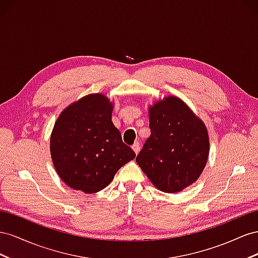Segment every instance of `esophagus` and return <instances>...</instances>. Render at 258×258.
<instances>
[{
  "mask_svg": "<svg viewBox=\"0 0 258 258\" xmlns=\"http://www.w3.org/2000/svg\"><path fill=\"white\" fill-rule=\"evenodd\" d=\"M132 149L134 150V152L137 154L138 152H139V150H141V148H139V143L138 142H136L133 146H132Z\"/></svg>",
  "mask_w": 258,
  "mask_h": 258,
  "instance_id": "obj_1",
  "label": "esophagus"
}]
</instances>
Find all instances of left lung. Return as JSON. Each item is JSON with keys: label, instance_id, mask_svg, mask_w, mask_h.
<instances>
[{"label": "left lung", "instance_id": "8db88e82", "mask_svg": "<svg viewBox=\"0 0 258 258\" xmlns=\"http://www.w3.org/2000/svg\"><path fill=\"white\" fill-rule=\"evenodd\" d=\"M148 111L151 135L136 162L159 190L179 192L197 181L207 165L208 128L185 101L172 95Z\"/></svg>", "mask_w": 258, "mask_h": 258}]
</instances>
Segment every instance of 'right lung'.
Masks as SVG:
<instances>
[{
	"instance_id": "1",
	"label": "right lung",
	"mask_w": 258,
	"mask_h": 258,
	"mask_svg": "<svg viewBox=\"0 0 258 258\" xmlns=\"http://www.w3.org/2000/svg\"><path fill=\"white\" fill-rule=\"evenodd\" d=\"M113 104L104 94H90L72 102L58 116L49 150L57 174L66 185L96 194L136 154L122 142L112 123Z\"/></svg>"
}]
</instances>
